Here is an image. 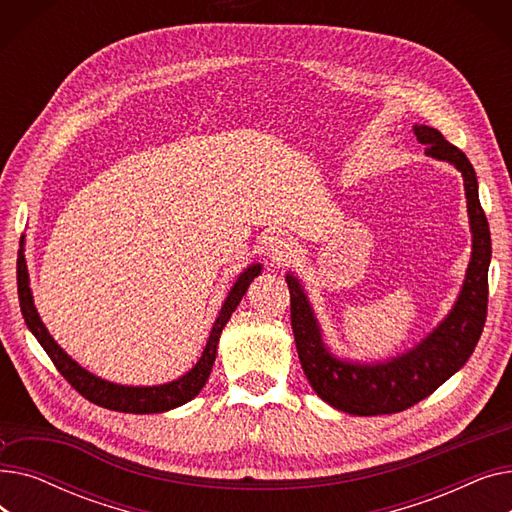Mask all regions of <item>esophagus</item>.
<instances>
[{
  "label": "esophagus",
  "mask_w": 512,
  "mask_h": 512,
  "mask_svg": "<svg viewBox=\"0 0 512 512\" xmlns=\"http://www.w3.org/2000/svg\"><path fill=\"white\" fill-rule=\"evenodd\" d=\"M267 255H270L272 263L286 265L292 261L294 255H297V247H294V242H290L288 238H276L270 249H267Z\"/></svg>",
  "instance_id": "obj_1"
}]
</instances>
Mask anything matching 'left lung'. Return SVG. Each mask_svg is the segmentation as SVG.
<instances>
[{
  "label": "left lung",
  "instance_id": "1",
  "mask_svg": "<svg viewBox=\"0 0 512 512\" xmlns=\"http://www.w3.org/2000/svg\"><path fill=\"white\" fill-rule=\"evenodd\" d=\"M415 137L429 157L448 161L463 174L473 251L467 276L452 311L442 324L409 353L386 363H348L336 359L321 330L301 282L286 274L290 290V324L297 353L311 388L330 407L351 415L400 413L438 390L473 355L488 315V267L492 240L477 195V176L467 155L432 126H415Z\"/></svg>",
  "mask_w": 512,
  "mask_h": 512
}]
</instances>
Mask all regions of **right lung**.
<instances>
[{
  "mask_svg": "<svg viewBox=\"0 0 512 512\" xmlns=\"http://www.w3.org/2000/svg\"><path fill=\"white\" fill-rule=\"evenodd\" d=\"M261 274V263H253L251 267H247L236 280V284L232 286V290L228 292V297L222 305V311L215 319V324L211 328L209 340L205 344V351L201 355V359L197 361V365L188 371L182 378L164 384V386H120L114 382H107L97 378L91 371L80 367L74 359H70L62 348L58 346V342L53 340L47 332V328L43 326V321L35 309L33 303V294L29 288V272H26V261L22 255V249L18 253V265H16V278H18V301H20V311L22 317L26 321V326L35 334V338L39 340V344L43 346V351L49 355V359L56 365V369L64 375L66 382L78 392L83 394L87 400L95 402V405L110 409V411H120V413H137V415H145V413H164L170 409H176L184 402L193 400L201 388L205 386L215 355H218V342H220V334L224 330V326L228 324L230 315L234 313V309L238 307L240 299L245 297V292L249 288V284Z\"/></svg>",
  "mask_w": 512,
  "mask_h": 512,
  "instance_id": "right-lung-1",
  "label": "right lung"
}]
</instances>
